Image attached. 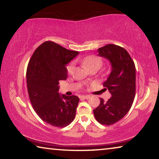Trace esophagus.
Here are the masks:
<instances>
[{"label": "esophagus", "mask_w": 159, "mask_h": 159, "mask_svg": "<svg viewBox=\"0 0 159 159\" xmlns=\"http://www.w3.org/2000/svg\"><path fill=\"white\" fill-rule=\"evenodd\" d=\"M90 97L89 95H82L80 97V99H89Z\"/></svg>", "instance_id": "esophagus-1"}]
</instances>
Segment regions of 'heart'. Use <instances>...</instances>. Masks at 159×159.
<instances>
[{"instance_id": "1", "label": "heart", "mask_w": 159, "mask_h": 159, "mask_svg": "<svg viewBox=\"0 0 159 159\" xmlns=\"http://www.w3.org/2000/svg\"><path fill=\"white\" fill-rule=\"evenodd\" d=\"M83 63L87 67L88 69H92L94 68L99 69L103 64V60L102 57L95 55H91L86 56L82 60ZM75 70V63L74 61H71L66 66L67 74L71 75L74 74Z\"/></svg>"}]
</instances>
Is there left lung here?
<instances>
[{"mask_svg": "<svg viewBox=\"0 0 159 159\" xmlns=\"http://www.w3.org/2000/svg\"><path fill=\"white\" fill-rule=\"evenodd\" d=\"M98 52L111 64V71L103 85L112 96L107 102L100 98V104L93 113L100 124L110 125L124 117L133 105L136 89L135 66L128 51L118 45H106L99 48Z\"/></svg>", "mask_w": 159, "mask_h": 159, "instance_id": "1", "label": "left lung"}]
</instances>
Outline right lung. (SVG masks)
I'll return each mask as SVG.
<instances>
[{
	"label": "right lung",
	"mask_w": 159,
	"mask_h": 159,
	"mask_svg": "<svg viewBox=\"0 0 159 159\" xmlns=\"http://www.w3.org/2000/svg\"><path fill=\"white\" fill-rule=\"evenodd\" d=\"M55 42L40 45L29 60L26 83L30 102L38 116L52 126L64 128L73 121L79 97L61 95L59 81L66 80V64L79 55Z\"/></svg>",
	"instance_id": "right-lung-1"
}]
</instances>
